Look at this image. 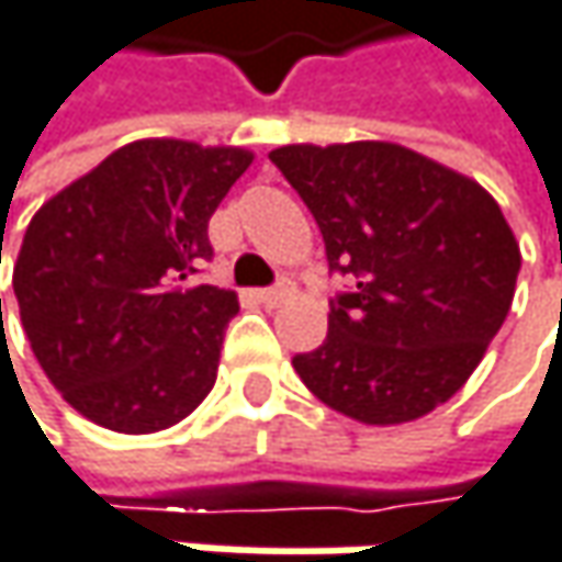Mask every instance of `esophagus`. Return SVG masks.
Listing matches in <instances>:
<instances>
[{"label":"esophagus","instance_id":"1","mask_svg":"<svg viewBox=\"0 0 562 562\" xmlns=\"http://www.w3.org/2000/svg\"><path fill=\"white\" fill-rule=\"evenodd\" d=\"M256 297H259V303H265V306H278V303L291 297V284H288V281H281L278 288H265V291H256Z\"/></svg>","mask_w":562,"mask_h":562}]
</instances>
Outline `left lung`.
I'll return each instance as SVG.
<instances>
[{
    "mask_svg": "<svg viewBox=\"0 0 562 562\" xmlns=\"http://www.w3.org/2000/svg\"><path fill=\"white\" fill-rule=\"evenodd\" d=\"M319 223L333 271L355 288L329 333L294 358L306 390L364 425L448 403L515 297L521 252L496 198L400 143H291L268 153Z\"/></svg>",
    "mask_w": 562,
    "mask_h": 562,
    "instance_id": "left-lung-1",
    "label": "left lung"
}]
</instances>
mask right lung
<instances>
[{"label": "right lung", "mask_w": 562, "mask_h": 562, "mask_svg": "<svg viewBox=\"0 0 562 562\" xmlns=\"http://www.w3.org/2000/svg\"><path fill=\"white\" fill-rule=\"evenodd\" d=\"M252 159L243 146L134 140L31 217L12 271L21 326L79 416L149 435L211 393L239 301L191 274L211 259L207 223Z\"/></svg>", "instance_id": "right-lung-1"}]
</instances>
